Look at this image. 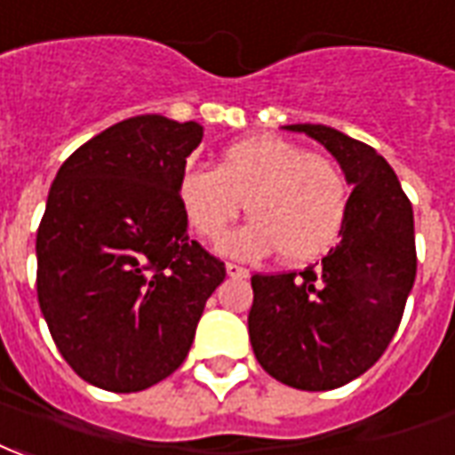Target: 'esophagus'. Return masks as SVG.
Segmentation results:
<instances>
[{
	"instance_id": "esophagus-1",
	"label": "esophagus",
	"mask_w": 455,
	"mask_h": 455,
	"mask_svg": "<svg viewBox=\"0 0 455 455\" xmlns=\"http://www.w3.org/2000/svg\"><path fill=\"white\" fill-rule=\"evenodd\" d=\"M227 275L234 279H245L251 272L245 270V267H241V265H236V262H227Z\"/></svg>"
}]
</instances>
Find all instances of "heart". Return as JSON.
Returning <instances> with one entry per match:
<instances>
[{
    "instance_id": "b5f03b06",
    "label": "heart",
    "mask_w": 455,
    "mask_h": 455,
    "mask_svg": "<svg viewBox=\"0 0 455 455\" xmlns=\"http://www.w3.org/2000/svg\"><path fill=\"white\" fill-rule=\"evenodd\" d=\"M178 200L195 234L210 245L227 238L245 207L253 219L228 238V253L253 260L279 251L294 265L328 253L349 210L347 183L335 161L272 134L231 144L217 168H185Z\"/></svg>"
}]
</instances>
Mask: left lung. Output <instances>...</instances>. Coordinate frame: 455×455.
Here are the masks:
<instances>
[{
	"instance_id": "8db88e82",
	"label": "left lung",
	"mask_w": 455,
	"mask_h": 455,
	"mask_svg": "<svg viewBox=\"0 0 455 455\" xmlns=\"http://www.w3.org/2000/svg\"><path fill=\"white\" fill-rule=\"evenodd\" d=\"M338 159L355 185L339 241L304 272L253 275L248 332L272 379L332 390L371 369L398 331L415 284V219L388 161L328 124H287Z\"/></svg>"
}]
</instances>
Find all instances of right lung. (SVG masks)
Returning <instances> with one entry per match:
<instances>
[{
  "label": "right lung",
  "instance_id": "obj_1",
  "mask_svg": "<svg viewBox=\"0 0 455 455\" xmlns=\"http://www.w3.org/2000/svg\"><path fill=\"white\" fill-rule=\"evenodd\" d=\"M202 124L137 116L60 166L38 227V301L91 386L137 393L183 364L224 262L188 236L178 200Z\"/></svg>",
  "mask_w": 455,
  "mask_h": 455
}]
</instances>
